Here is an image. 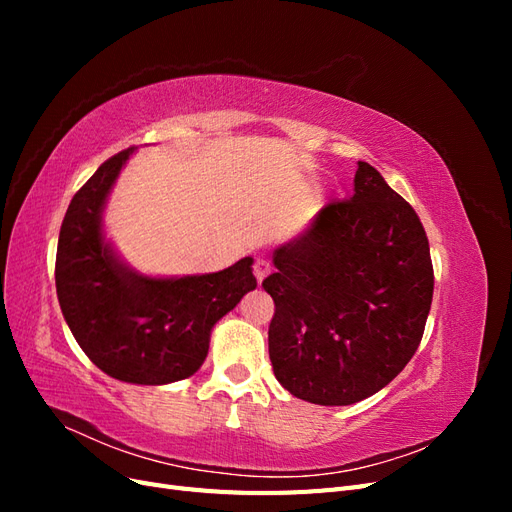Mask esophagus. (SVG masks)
<instances>
[{
	"instance_id": "1",
	"label": "esophagus",
	"mask_w": 512,
	"mask_h": 512,
	"mask_svg": "<svg viewBox=\"0 0 512 512\" xmlns=\"http://www.w3.org/2000/svg\"><path fill=\"white\" fill-rule=\"evenodd\" d=\"M269 271H271L269 260H267V258H256V262H254V275H256V280H258V282L265 280V277L269 275Z\"/></svg>"
}]
</instances>
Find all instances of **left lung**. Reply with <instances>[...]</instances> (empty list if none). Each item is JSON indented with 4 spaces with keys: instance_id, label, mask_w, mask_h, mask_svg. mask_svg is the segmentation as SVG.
I'll use <instances>...</instances> for the list:
<instances>
[{
    "instance_id": "8db88e82",
    "label": "left lung",
    "mask_w": 512,
    "mask_h": 512,
    "mask_svg": "<svg viewBox=\"0 0 512 512\" xmlns=\"http://www.w3.org/2000/svg\"><path fill=\"white\" fill-rule=\"evenodd\" d=\"M269 359L286 391L350 406L384 389L414 356L433 297L429 241L416 211L374 166L273 252Z\"/></svg>"
}]
</instances>
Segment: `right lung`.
<instances>
[{
	"instance_id": "right-lung-1",
	"label": "right lung",
	"mask_w": 512,
	"mask_h": 512,
	"mask_svg": "<svg viewBox=\"0 0 512 512\" xmlns=\"http://www.w3.org/2000/svg\"><path fill=\"white\" fill-rule=\"evenodd\" d=\"M136 147L106 160L74 194L61 222L55 286L61 314L94 365L130 384H170L205 363L211 331L256 288L252 256L203 275L151 277L104 235L108 194Z\"/></svg>"
}]
</instances>
